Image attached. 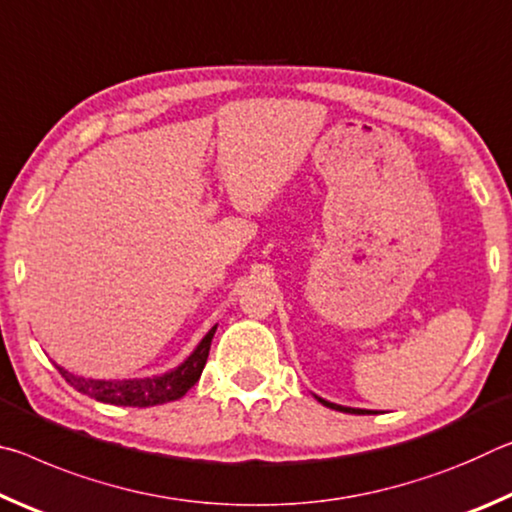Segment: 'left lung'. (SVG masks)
Here are the masks:
<instances>
[{
    "mask_svg": "<svg viewBox=\"0 0 512 512\" xmlns=\"http://www.w3.org/2000/svg\"><path fill=\"white\" fill-rule=\"evenodd\" d=\"M318 402H320V404H325V406H329V409H334V411H343V413H357V415H366V413H368V411H363V409H350V406H339V404H334V402L320 400V397H318Z\"/></svg>",
    "mask_w": 512,
    "mask_h": 512,
    "instance_id": "obj_1",
    "label": "left lung"
}]
</instances>
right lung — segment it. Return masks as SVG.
I'll return each instance as SVG.
<instances>
[{
    "instance_id": "obj_1",
    "label": "right lung",
    "mask_w": 512,
    "mask_h": 512,
    "mask_svg": "<svg viewBox=\"0 0 512 512\" xmlns=\"http://www.w3.org/2000/svg\"><path fill=\"white\" fill-rule=\"evenodd\" d=\"M214 332H216V325L205 334V339L198 343V348L189 354V359L185 363H180L176 370L164 372L160 377L106 381V379L76 377L60 366H58V372L65 377L69 386L76 388V391L106 404L140 406V409H144V406L173 402V400H180V397H183L189 388L196 384L198 377H201L207 354H210Z\"/></svg>"
}]
</instances>
